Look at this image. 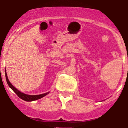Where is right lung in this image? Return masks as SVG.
I'll use <instances>...</instances> for the list:
<instances>
[{
  "label": "right lung",
  "mask_w": 128,
  "mask_h": 128,
  "mask_svg": "<svg viewBox=\"0 0 128 128\" xmlns=\"http://www.w3.org/2000/svg\"><path fill=\"white\" fill-rule=\"evenodd\" d=\"M5 76H6V81L7 82V84H8L9 87H10V88L12 89V90H13L15 93H16V95H18V97H19L20 98H21V99H22V100H25L27 102H32L33 100H36L39 99H40V98L44 97V96L47 95V94L49 93V92H47V93L41 94V95H26V94H25L22 93V92L19 91L17 89H16L12 84H11L10 82L8 80V77H7L6 72H5Z\"/></svg>",
  "instance_id": "obj_1"
}]
</instances>
